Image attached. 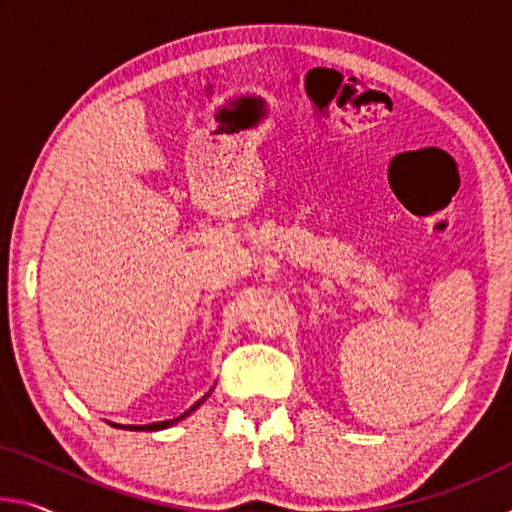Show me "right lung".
I'll list each match as a JSON object with an SVG mask.
<instances>
[{"label": "right lung", "instance_id": "obj_1", "mask_svg": "<svg viewBox=\"0 0 512 512\" xmlns=\"http://www.w3.org/2000/svg\"><path fill=\"white\" fill-rule=\"evenodd\" d=\"M212 391H214V388H212ZM212 391L205 393V395L201 397V400H198V402L192 406V409H187L183 415H178V418H173V420H162V422H153V424H124V427H121V424H112V422H110V424H112V427L131 429V431H160V429H169V427H173V424H178L180 420H185L187 415H192V413L198 409V406H201V404L207 400V397L212 395Z\"/></svg>", "mask_w": 512, "mask_h": 512}]
</instances>
